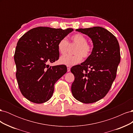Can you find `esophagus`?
Listing matches in <instances>:
<instances>
[{
	"label": "esophagus",
	"mask_w": 133,
	"mask_h": 133,
	"mask_svg": "<svg viewBox=\"0 0 133 133\" xmlns=\"http://www.w3.org/2000/svg\"><path fill=\"white\" fill-rule=\"evenodd\" d=\"M67 71L69 72L70 71V66H68L67 65Z\"/></svg>",
	"instance_id": "obj_1"
}]
</instances>
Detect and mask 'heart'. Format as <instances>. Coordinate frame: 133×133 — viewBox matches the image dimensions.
<instances>
[{"label":"heart","mask_w":133,"mask_h":133,"mask_svg":"<svg viewBox=\"0 0 133 133\" xmlns=\"http://www.w3.org/2000/svg\"><path fill=\"white\" fill-rule=\"evenodd\" d=\"M71 43L76 44L73 50V55H65L60 58L59 63L68 66H73L82 62L83 57L85 58H88L91 54L92 47L91 44L87 42V38L80 33H77L71 36ZM68 40L64 38L60 40L58 43V50L59 53L65 54L68 49Z\"/></svg>","instance_id":"b5f03b06"}]
</instances>
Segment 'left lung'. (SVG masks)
<instances>
[{"label": "left lung", "mask_w": 133, "mask_h": 133, "mask_svg": "<svg viewBox=\"0 0 133 133\" xmlns=\"http://www.w3.org/2000/svg\"><path fill=\"white\" fill-rule=\"evenodd\" d=\"M76 31L89 36L94 47L85 62L71 68L75 77L71 92L78 101L92 103L107 94L116 78L120 61L119 44L115 36L102 27Z\"/></svg>", "instance_id": "obj_1"}]
</instances>
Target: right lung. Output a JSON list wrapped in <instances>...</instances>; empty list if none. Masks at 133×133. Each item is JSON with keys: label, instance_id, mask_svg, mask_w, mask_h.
Instances as JSON below:
<instances>
[{"label": "right lung", "instance_id": "1", "mask_svg": "<svg viewBox=\"0 0 133 133\" xmlns=\"http://www.w3.org/2000/svg\"><path fill=\"white\" fill-rule=\"evenodd\" d=\"M73 29L39 26L19 39L14 54L16 78L22 95L29 101L41 104L53 94L54 84L65 74V65L49 66L59 57L58 43Z\"/></svg>", "mask_w": 133, "mask_h": 133}]
</instances>
